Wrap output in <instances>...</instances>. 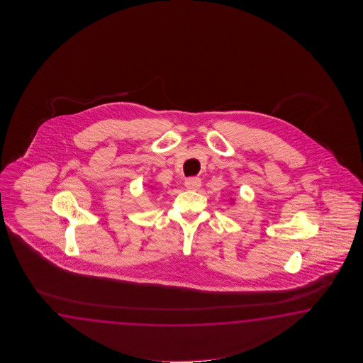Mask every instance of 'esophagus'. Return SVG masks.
Instances as JSON below:
<instances>
[{"mask_svg": "<svg viewBox=\"0 0 363 363\" xmlns=\"http://www.w3.org/2000/svg\"><path fill=\"white\" fill-rule=\"evenodd\" d=\"M185 188L189 191H197L201 188V179L200 178H189L185 180Z\"/></svg>", "mask_w": 363, "mask_h": 363, "instance_id": "34e87169", "label": "esophagus"}]
</instances>
